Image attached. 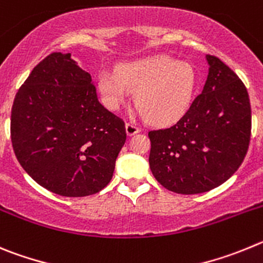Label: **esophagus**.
<instances>
[{"mask_svg":"<svg viewBox=\"0 0 263 263\" xmlns=\"http://www.w3.org/2000/svg\"><path fill=\"white\" fill-rule=\"evenodd\" d=\"M139 127L136 126V124H134V123H126V132L128 136H134V135L139 134Z\"/></svg>","mask_w":263,"mask_h":263,"instance_id":"1","label":"esophagus"}]
</instances>
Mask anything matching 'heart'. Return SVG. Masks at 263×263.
Returning <instances> with one entry per match:
<instances>
[{
    "mask_svg": "<svg viewBox=\"0 0 263 263\" xmlns=\"http://www.w3.org/2000/svg\"><path fill=\"white\" fill-rule=\"evenodd\" d=\"M198 85L195 68L165 55L122 64L119 69H103L97 87L108 110L117 111L136 91L143 117L156 126H170L183 117L193 103Z\"/></svg>",
    "mask_w": 263,
    "mask_h": 263,
    "instance_id": "obj_1",
    "label": "heart"
}]
</instances>
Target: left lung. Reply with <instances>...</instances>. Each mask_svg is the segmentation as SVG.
<instances>
[{"instance_id": "obj_1", "label": "left lung", "mask_w": 263, "mask_h": 263, "mask_svg": "<svg viewBox=\"0 0 263 263\" xmlns=\"http://www.w3.org/2000/svg\"><path fill=\"white\" fill-rule=\"evenodd\" d=\"M208 76L187 112L165 129L149 131V166L177 194L210 191L231 178L248 152L252 111L247 87L220 59L205 55Z\"/></svg>"}]
</instances>
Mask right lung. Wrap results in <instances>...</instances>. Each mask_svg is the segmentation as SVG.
I'll use <instances>...</instances> for the list:
<instances>
[{
	"label": "right lung",
	"instance_id": "right-lung-1",
	"mask_svg": "<svg viewBox=\"0 0 263 263\" xmlns=\"http://www.w3.org/2000/svg\"><path fill=\"white\" fill-rule=\"evenodd\" d=\"M10 132L28 176L70 198L93 195L110 183L127 137L124 122L99 103L91 76L61 52L40 61L21 86Z\"/></svg>",
	"mask_w": 263,
	"mask_h": 263
}]
</instances>
